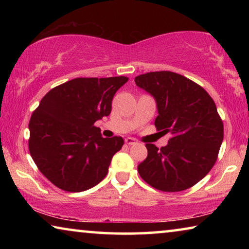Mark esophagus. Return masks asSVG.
<instances>
[{"label":"esophagus","instance_id":"obj_1","mask_svg":"<svg viewBox=\"0 0 249 249\" xmlns=\"http://www.w3.org/2000/svg\"><path fill=\"white\" fill-rule=\"evenodd\" d=\"M125 144L126 145H135V144H137V141L134 140V138L127 137V138H125Z\"/></svg>","mask_w":249,"mask_h":249}]
</instances>
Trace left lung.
I'll return each mask as SVG.
<instances>
[{
    "label": "left lung",
    "instance_id": "left-lung-1",
    "mask_svg": "<svg viewBox=\"0 0 249 249\" xmlns=\"http://www.w3.org/2000/svg\"><path fill=\"white\" fill-rule=\"evenodd\" d=\"M135 83L156 100V128L171 134L160 149L146 144L148 155L137 167L140 176L160 191L187 190L217 159L224 128L216 105L199 84L171 71L141 74Z\"/></svg>",
    "mask_w": 249,
    "mask_h": 249
}]
</instances>
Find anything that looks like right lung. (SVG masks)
Returning a JSON list of instances; mask_svg holds the SVG:
<instances>
[{"mask_svg":"<svg viewBox=\"0 0 249 249\" xmlns=\"http://www.w3.org/2000/svg\"><path fill=\"white\" fill-rule=\"evenodd\" d=\"M127 77L75 78L50 90L29 121V153L39 171L61 190L81 192L100 183L124 144L103 138L94 123L108 116Z\"/></svg>","mask_w":249,"mask_h":249,"instance_id":"right-lung-1","label":"right lung"}]
</instances>
